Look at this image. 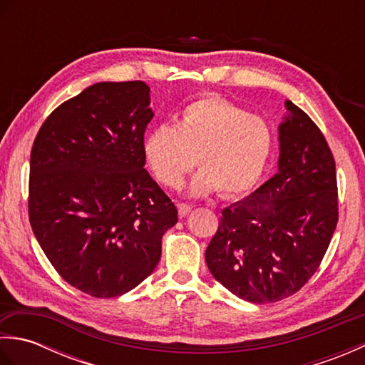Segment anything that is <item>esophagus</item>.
Instances as JSON below:
<instances>
[{"instance_id":"esophagus-1","label":"esophagus","mask_w":365,"mask_h":365,"mask_svg":"<svg viewBox=\"0 0 365 365\" xmlns=\"http://www.w3.org/2000/svg\"><path fill=\"white\" fill-rule=\"evenodd\" d=\"M177 208H178V216H180V218H185V216H187L192 210V205H190V204H177Z\"/></svg>"}]
</instances>
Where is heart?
<instances>
[{
  "instance_id": "heart-1",
  "label": "heart",
  "mask_w": 365,
  "mask_h": 365,
  "mask_svg": "<svg viewBox=\"0 0 365 365\" xmlns=\"http://www.w3.org/2000/svg\"><path fill=\"white\" fill-rule=\"evenodd\" d=\"M274 128L260 114L216 96L188 103L175 125L161 123L144 141V157L155 178L178 188L199 163L191 182L197 196L218 191L237 197L251 191L265 174L274 150Z\"/></svg>"
}]
</instances>
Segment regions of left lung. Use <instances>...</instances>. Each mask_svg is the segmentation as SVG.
Returning a JSON list of instances; mask_svg holds the SVG:
<instances>
[{"instance_id":"left-lung-1","label":"left lung","mask_w":365,"mask_h":365,"mask_svg":"<svg viewBox=\"0 0 365 365\" xmlns=\"http://www.w3.org/2000/svg\"><path fill=\"white\" fill-rule=\"evenodd\" d=\"M279 125L277 173L224 208L205 251L216 281L238 298L267 304L311 279L339 221L336 161L320 128L290 100Z\"/></svg>"}]
</instances>
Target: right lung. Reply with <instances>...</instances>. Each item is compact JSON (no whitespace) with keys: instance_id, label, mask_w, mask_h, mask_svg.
<instances>
[{"instance_id":"obj_1","label":"right lung","mask_w":365,"mask_h":365,"mask_svg":"<svg viewBox=\"0 0 365 365\" xmlns=\"http://www.w3.org/2000/svg\"><path fill=\"white\" fill-rule=\"evenodd\" d=\"M149 92L144 81L92 84L45 119L31 149V227L59 276L94 298L141 284L177 222L144 169Z\"/></svg>"}]
</instances>
